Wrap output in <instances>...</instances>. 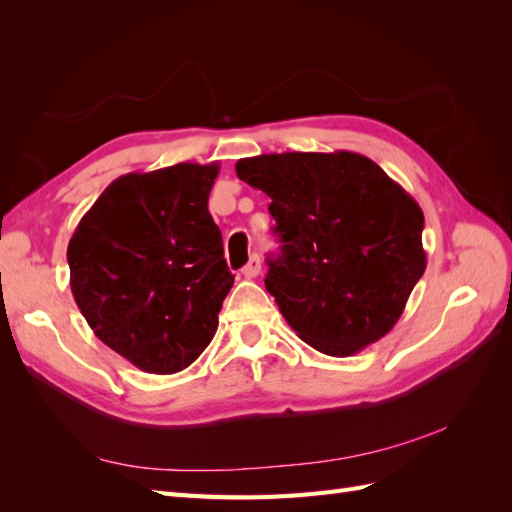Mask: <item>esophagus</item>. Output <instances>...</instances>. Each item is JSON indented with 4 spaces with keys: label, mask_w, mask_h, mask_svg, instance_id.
Returning a JSON list of instances; mask_svg holds the SVG:
<instances>
[{
    "label": "esophagus",
    "mask_w": 512,
    "mask_h": 512,
    "mask_svg": "<svg viewBox=\"0 0 512 512\" xmlns=\"http://www.w3.org/2000/svg\"><path fill=\"white\" fill-rule=\"evenodd\" d=\"M243 277H247V280H252V277H256L260 273V258L254 254L250 260H247V265L241 269Z\"/></svg>",
    "instance_id": "obj_1"
}]
</instances>
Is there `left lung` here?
Segmentation results:
<instances>
[{
  "label": "left lung",
  "mask_w": 512,
  "mask_h": 512,
  "mask_svg": "<svg viewBox=\"0 0 512 512\" xmlns=\"http://www.w3.org/2000/svg\"><path fill=\"white\" fill-rule=\"evenodd\" d=\"M237 177L269 198L282 252L265 286L305 344L350 356L389 333L425 273L416 200L361 153H265Z\"/></svg>",
  "instance_id": "left-lung-1"
}]
</instances>
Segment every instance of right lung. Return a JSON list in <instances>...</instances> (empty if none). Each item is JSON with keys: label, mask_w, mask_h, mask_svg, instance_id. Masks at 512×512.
Instances as JSON below:
<instances>
[{"label": "right lung", "mask_w": 512, "mask_h": 512, "mask_svg": "<svg viewBox=\"0 0 512 512\" xmlns=\"http://www.w3.org/2000/svg\"><path fill=\"white\" fill-rule=\"evenodd\" d=\"M220 164L115 179L68 243L70 288L96 337L147 374L192 365L235 282L207 209Z\"/></svg>", "instance_id": "1"}]
</instances>
